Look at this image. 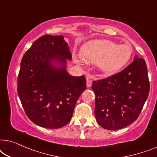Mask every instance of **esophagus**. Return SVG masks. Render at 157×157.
I'll return each mask as SVG.
<instances>
[{
    "label": "esophagus",
    "instance_id": "obj_1",
    "mask_svg": "<svg viewBox=\"0 0 157 157\" xmlns=\"http://www.w3.org/2000/svg\"><path fill=\"white\" fill-rule=\"evenodd\" d=\"M86 80H87V87H91L92 84H93V80H92V79L90 77H87Z\"/></svg>",
    "mask_w": 157,
    "mask_h": 157
}]
</instances>
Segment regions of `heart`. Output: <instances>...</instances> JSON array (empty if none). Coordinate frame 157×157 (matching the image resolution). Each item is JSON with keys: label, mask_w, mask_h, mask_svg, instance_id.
<instances>
[{"label": "heart", "mask_w": 157, "mask_h": 157, "mask_svg": "<svg viewBox=\"0 0 157 157\" xmlns=\"http://www.w3.org/2000/svg\"><path fill=\"white\" fill-rule=\"evenodd\" d=\"M133 50L127 44L117 45L106 39L87 41L81 49V57L85 62L97 64L100 72L111 75L124 67L131 59Z\"/></svg>", "instance_id": "b5f03b06"}]
</instances>
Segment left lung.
<instances>
[{"label":"left lung","mask_w":157,"mask_h":157,"mask_svg":"<svg viewBox=\"0 0 157 157\" xmlns=\"http://www.w3.org/2000/svg\"><path fill=\"white\" fill-rule=\"evenodd\" d=\"M124 70L108 78L94 81L95 116L108 130L124 128L136 120L149 93L145 60L136 55Z\"/></svg>","instance_id":"1"}]
</instances>
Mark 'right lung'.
<instances>
[{
	"label": "right lung",
	"mask_w": 157,
	"mask_h": 157,
	"mask_svg": "<svg viewBox=\"0 0 157 157\" xmlns=\"http://www.w3.org/2000/svg\"><path fill=\"white\" fill-rule=\"evenodd\" d=\"M67 59H72V54L63 36L44 35L23 56L18 94L26 116L41 127L67 124L86 89L84 75L74 77L67 72Z\"/></svg>",
	"instance_id": "obj_1"
}]
</instances>
